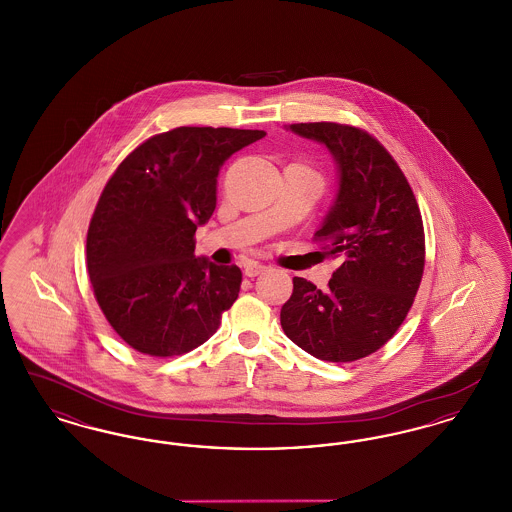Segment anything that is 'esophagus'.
<instances>
[{
	"instance_id": "esophagus-1",
	"label": "esophagus",
	"mask_w": 512,
	"mask_h": 512,
	"mask_svg": "<svg viewBox=\"0 0 512 512\" xmlns=\"http://www.w3.org/2000/svg\"><path fill=\"white\" fill-rule=\"evenodd\" d=\"M267 270L265 265H261V263H247L244 268L245 276H249V278H255V276H259V274H263Z\"/></svg>"
}]
</instances>
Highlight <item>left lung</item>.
Listing matches in <instances>:
<instances>
[{"label":"left lung","instance_id":"8db88e82","mask_svg":"<svg viewBox=\"0 0 512 512\" xmlns=\"http://www.w3.org/2000/svg\"><path fill=\"white\" fill-rule=\"evenodd\" d=\"M290 130L324 144L338 163V195L315 242L340 267L324 292L295 276L280 324L320 361L353 363L386 345L413 307L426 253L422 215L395 159L365 130L338 122Z\"/></svg>","mask_w":512,"mask_h":512}]
</instances>
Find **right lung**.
Masks as SVG:
<instances>
[{"instance_id":"obj_1","label":"right lung","mask_w":512,"mask_h":512,"mask_svg":"<svg viewBox=\"0 0 512 512\" xmlns=\"http://www.w3.org/2000/svg\"><path fill=\"white\" fill-rule=\"evenodd\" d=\"M267 132L180 126L136 147L99 195L86 238L98 305L132 349L184 355L209 340L238 299L242 270L194 255L217 207L222 163Z\"/></svg>"}]
</instances>
